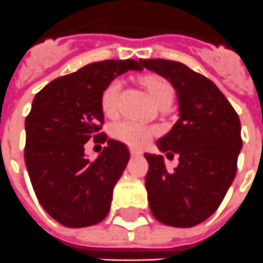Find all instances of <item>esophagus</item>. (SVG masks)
I'll use <instances>...</instances> for the list:
<instances>
[{
	"mask_svg": "<svg viewBox=\"0 0 263 263\" xmlns=\"http://www.w3.org/2000/svg\"><path fill=\"white\" fill-rule=\"evenodd\" d=\"M130 155H132V156H142V152L132 149V150H130Z\"/></svg>",
	"mask_w": 263,
	"mask_h": 263,
	"instance_id": "esophagus-1",
	"label": "esophagus"
}]
</instances>
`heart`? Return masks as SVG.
I'll return each instance as SVG.
<instances>
[{"mask_svg":"<svg viewBox=\"0 0 263 263\" xmlns=\"http://www.w3.org/2000/svg\"><path fill=\"white\" fill-rule=\"evenodd\" d=\"M144 86L149 91L150 99L153 100L157 107L163 106V104H170V101L173 99V88L166 80L160 79V77H147L144 80ZM121 87H123L121 80L116 79L103 91L101 108L108 117H114L119 111ZM153 135H155V128L133 120L119 121L111 128V136L116 140L124 143L133 149L144 147L150 142Z\"/></svg>","mask_w":263,"mask_h":263,"instance_id":"1","label":"heart"}]
</instances>
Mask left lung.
<instances>
[{"instance_id": "obj_1", "label": "left lung", "mask_w": 263, "mask_h": 263, "mask_svg": "<svg viewBox=\"0 0 263 263\" xmlns=\"http://www.w3.org/2000/svg\"><path fill=\"white\" fill-rule=\"evenodd\" d=\"M140 64L169 81L179 106V120L157 140L162 153L179 156V166L169 173L163 156L144 155L150 211L164 225L192 228L215 213L235 179L240 121L222 91L202 74L170 60H140Z\"/></svg>"}]
</instances>
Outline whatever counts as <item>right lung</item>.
<instances>
[{
	"instance_id": "obj_1",
	"label": "right lung",
	"mask_w": 263,
	"mask_h": 263,
	"mask_svg": "<svg viewBox=\"0 0 263 263\" xmlns=\"http://www.w3.org/2000/svg\"><path fill=\"white\" fill-rule=\"evenodd\" d=\"M142 71L140 61L106 60L59 77L34 97L25 119V166L44 211L67 228L96 225L107 216L113 189L127 166L126 144L100 133L101 96L117 76ZM108 142L90 161L88 140Z\"/></svg>"
}]
</instances>
